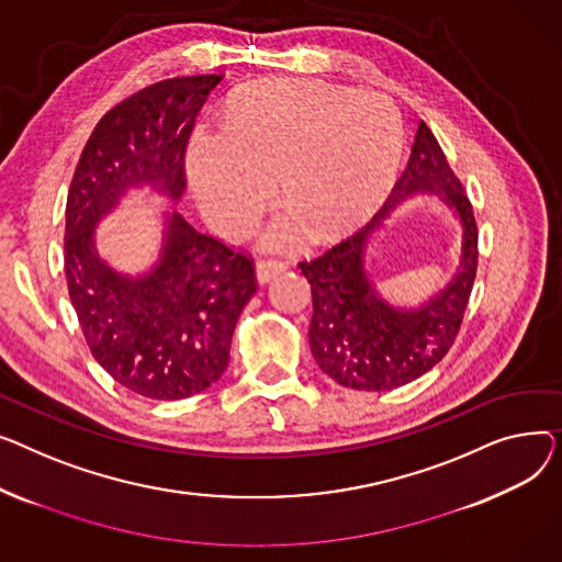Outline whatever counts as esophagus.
<instances>
[{
	"label": "esophagus",
	"mask_w": 562,
	"mask_h": 562,
	"mask_svg": "<svg viewBox=\"0 0 562 562\" xmlns=\"http://www.w3.org/2000/svg\"><path fill=\"white\" fill-rule=\"evenodd\" d=\"M285 270H288V262L283 260H260L256 266V281L262 285Z\"/></svg>",
	"instance_id": "1"
}]
</instances>
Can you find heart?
Segmentation results:
<instances>
[{
  "instance_id": "b5f03b06",
  "label": "heart",
  "mask_w": 562,
  "mask_h": 562,
  "mask_svg": "<svg viewBox=\"0 0 562 562\" xmlns=\"http://www.w3.org/2000/svg\"><path fill=\"white\" fill-rule=\"evenodd\" d=\"M402 149V120L385 97L322 81L277 79L228 99L224 134H194L188 179L209 222L226 236L251 226L272 194L285 213L262 236L285 247L338 238L385 192Z\"/></svg>"
}]
</instances>
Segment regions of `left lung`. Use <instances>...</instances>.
<instances>
[{
    "mask_svg": "<svg viewBox=\"0 0 562 562\" xmlns=\"http://www.w3.org/2000/svg\"><path fill=\"white\" fill-rule=\"evenodd\" d=\"M415 195H436L459 220L461 254L452 279L415 307L390 303L369 274L371 240L384 222ZM476 222L463 186L424 122L411 160L374 220L324 256L300 262L311 283V353L317 368L353 390H392L431 368L453 345L476 277Z\"/></svg>",
    "mask_w": 562,
    "mask_h": 562,
    "instance_id": "1",
    "label": "left lung"
}]
</instances>
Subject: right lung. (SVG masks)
Masks as SVG:
<instances>
[{
    "instance_id": "add662e5",
    "label": "right lung",
    "mask_w": 562,
    "mask_h": 562,
    "mask_svg": "<svg viewBox=\"0 0 562 562\" xmlns=\"http://www.w3.org/2000/svg\"><path fill=\"white\" fill-rule=\"evenodd\" d=\"M217 75L143 88L94 126L65 206V279L86 342L120 385L147 400L204 392L228 366L236 322L256 292L251 260L181 213L183 154ZM134 191L160 195L161 245L143 273L115 271L95 226Z\"/></svg>"
}]
</instances>
